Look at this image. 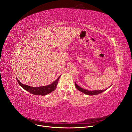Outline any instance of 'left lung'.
Listing matches in <instances>:
<instances>
[{"mask_svg": "<svg viewBox=\"0 0 132 132\" xmlns=\"http://www.w3.org/2000/svg\"><path fill=\"white\" fill-rule=\"evenodd\" d=\"M75 84L76 87V88L81 92L82 93L85 94H87V95H96V94H100L103 92H104V91H105L107 89H105V90H93V91H89L88 90H86L82 88L81 87H80L79 86H78L76 83L75 82Z\"/></svg>", "mask_w": 132, "mask_h": 132, "instance_id": "left-lung-1", "label": "left lung"}]
</instances>
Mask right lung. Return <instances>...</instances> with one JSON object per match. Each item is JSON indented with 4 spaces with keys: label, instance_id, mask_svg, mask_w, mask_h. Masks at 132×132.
I'll list each match as a JSON object with an SVG mask.
<instances>
[{
    "label": "right lung",
    "instance_id": "1",
    "mask_svg": "<svg viewBox=\"0 0 132 132\" xmlns=\"http://www.w3.org/2000/svg\"><path fill=\"white\" fill-rule=\"evenodd\" d=\"M60 76L56 80L53 82L52 84L46 85V86H39V87H31L29 86H28L25 84H23L21 83L17 78L16 77L17 81L19 85L25 90L29 92L30 93L34 95H45L47 94H49L52 92L56 87L58 80L59 79Z\"/></svg>",
    "mask_w": 132,
    "mask_h": 132
}]
</instances>
